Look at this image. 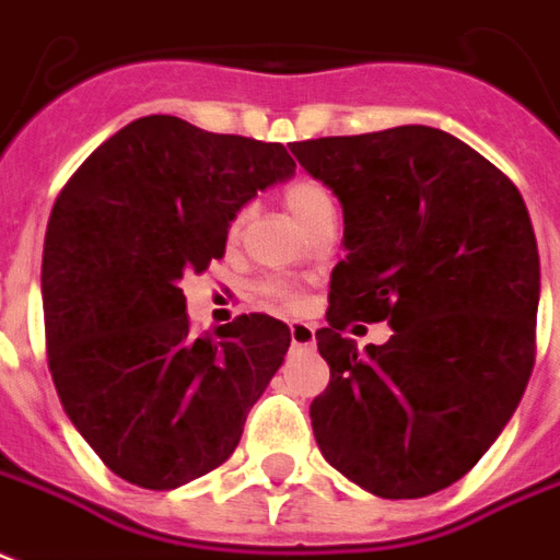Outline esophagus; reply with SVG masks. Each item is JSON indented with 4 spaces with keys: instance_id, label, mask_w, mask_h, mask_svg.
<instances>
[{
    "instance_id": "1",
    "label": "esophagus",
    "mask_w": 560,
    "mask_h": 560,
    "mask_svg": "<svg viewBox=\"0 0 560 560\" xmlns=\"http://www.w3.org/2000/svg\"><path fill=\"white\" fill-rule=\"evenodd\" d=\"M290 343H293V347L311 349L317 343V331H314V326H308V323H290Z\"/></svg>"
}]
</instances>
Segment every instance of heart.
Wrapping results in <instances>:
<instances>
[{
	"mask_svg": "<svg viewBox=\"0 0 560 560\" xmlns=\"http://www.w3.org/2000/svg\"><path fill=\"white\" fill-rule=\"evenodd\" d=\"M284 205H288V211L293 213V220H296L299 225L311 223L317 213L335 208L331 194H328L326 187L319 185V182H314V178H296V182H290V185L284 187ZM243 220H246V211L234 213L232 234L241 232ZM264 296L272 299V302L293 305V296H290L288 290L281 288V284H264Z\"/></svg>",
	"mask_w": 560,
	"mask_h": 560,
	"instance_id": "1",
	"label": "heart"
}]
</instances>
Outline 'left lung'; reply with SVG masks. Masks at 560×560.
<instances>
[{
    "label": "left lung",
    "instance_id": "1",
    "mask_svg": "<svg viewBox=\"0 0 560 560\" xmlns=\"http://www.w3.org/2000/svg\"><path fill=\"white\" fill-rule=\"evenodd\" d=\"M343 208L347 258L317 331L331 382L311 402L323 458L384 499L467 476L517 411L535 366L540 258L526 202L441 128L290 143ZM388 319L358 353L339 331Z\"/></svg>",
    "mask_w": 560,
    "mask_h": 560
}]
</instances>
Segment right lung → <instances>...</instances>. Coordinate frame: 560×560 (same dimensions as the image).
I'll return each mask as SVG.
<instances>
[{
  "label": "right lung",
  "mask_w": 560,
  "mask_h": 560,
  "mask_svg": "<svg viewBox=\"0 0 560 560\" xmlns=\"http://www.w3.org/2000/svg\"><path fill=\"white\" fill-rule=\"evenodd\" d=\"M293 170L281 143L152 114L105 140L55 199L40 272L49 370L119 479L182 488L241 443L290 328L243 314L194 337L178 281L223 258L234 213Z\"/></svg>",
  "instance_id": "add662e5"
}]
</instances>
